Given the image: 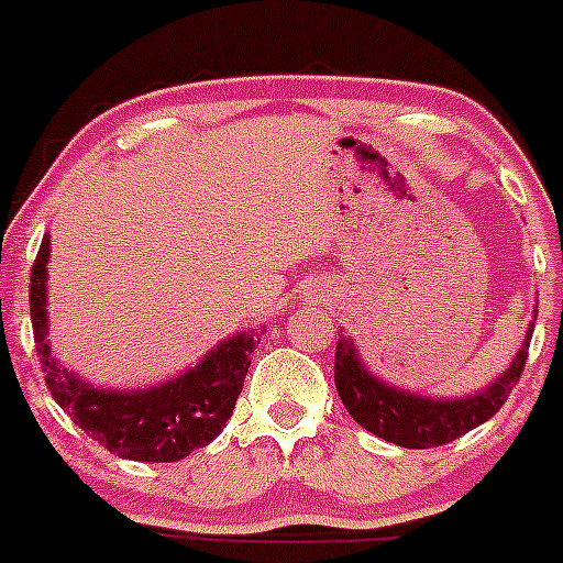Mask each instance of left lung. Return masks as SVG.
Listing matches in <instances>:
<instances>
[{
	"mask_svg": "<svg viewBox=\"0 0 563 563\" xmlns=\"http://www.w3.org/2000/svg\"><path fill=\"white\" fill-rule=\"evenodd\" d=\"M533 324L527 330L519 355L510 369L490 383L485 391L462 400H429V397L397 391L363 369L350 338H338L335 346V389L343 406L357 426L372 431L400 449H437L449 445L456 437L467 434L501 409V402L514 391L530 355Z\"/></svg>",
	"mask_w": 563,
	"mask_h": 563,
	"instance_id": "left-lung-1",
	"label": "left lung"
}]
</instances>
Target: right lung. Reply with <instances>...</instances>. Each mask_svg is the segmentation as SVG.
<instances>
[{
  "label": "right lung",
  "mask_w": 563,
  "mask_h": 563,
  "mask_svg": "<svg viewBox=\"0 0 563 563\" xmlns=\"http://www.w3.org/2000/svg\"><path fill=\"white\" fill-rule=\"evenodd\" d=\"M47 258L49 239L42 247L30 273V318L33 338L42 361L44 380L49 395L73 417L78 429L87 431L103 449L121 460L134 462H177L191 451L202 449L222 426L231 420L236 397L245 383L251 352L256 346L253 332H239L228 338L213 352H208L194 369L174 380L137 391H103L78 380L73 372L62 369L49 355L47 318H44V296H47Z\"/></svg>",
  "instance_id": "add662e5"
}]
</instances>
